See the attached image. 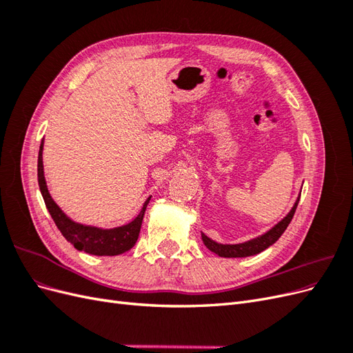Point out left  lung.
<instances>
[{
	"instance_id": "1",
	"label": "left lung",
	"mask_w": 353,
	"mask_h": 353,
	"mask_svg": "<svg viewBox=\"0 0 353 353\" xmlns=\"http://www.w3.org/2000/svg\"><path fill=\"white\" fill-rule=\"evenodd\" d=\"M299 199L296 200L290 213H288V215L281 222L276 223L272 230H270L268 232L263 234V236H261L258 239L245 241L241 244H219V243H215L213 240H210L209 237H206L205 234H201V240L209 250L216 253L218 256H222V258H245V256L258 254V253L263 252L265 249H268L270 245H272L276 240L281 237V234L285 231L288 223L292 222V219L294 216L296 208L299 205Z\"/></svg>"
}]
</instances>
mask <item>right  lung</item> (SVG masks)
Returning a JSON list of instances; mask_svg holds the SVG:
<instances>
[{"label":"right lung","instance_id":"obj_1","mask_svg":"<svg viewBox=\"0 0 353 353\" xmlns=\"http://www.w3.org/2000/svg\"><path fill=\"white\" fill-rule=\"evenodd\" d=\"M42 147H44V141H41L38 154V184L50 215L52 221L56 222V225L63 234V237H65L70 244H73L74 249L97 256H116L132 249L138 240V236H140L144 212L148 201H150V197L145 200L141 212L138 213V216L123 227L101 230L73 222L61 212V209L56 205L54 200L51 199L48 193L44 178V165H42Z\"/></svg>","mask_w":353,"mask_h":353}]
</instances>
